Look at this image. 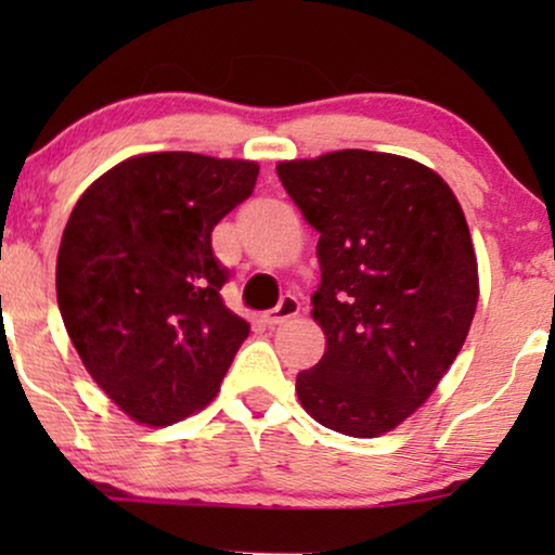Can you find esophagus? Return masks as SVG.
<instances>
[{"label": "esophagus", "mask_w": 555, "mask_h": 555, "mask_svg": "<svg viewBox=\"0 0 555 555\" xmlns=\"http://www.w3.org/2000/svg\"><path fill=\"white\" fill-rule=\"evenodd\" d=\"M298 313H300V302H298V298H295V295H283L278 306L272 308L268 315H264V323H268L270 328H275V325L291 321V318H295Z\"/></svg>", "instance_id": "1"}]
</instances>
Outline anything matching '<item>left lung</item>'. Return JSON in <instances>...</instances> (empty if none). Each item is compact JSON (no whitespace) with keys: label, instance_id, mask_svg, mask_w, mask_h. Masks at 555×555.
Masks as SVG:
<instances>
[{"label":"left lung","instance_id":"1","mask_svg":"<svg viewBox=\"0 0 555 555\" xmlns=\"http://www.w3.org/2000/svg\"><path fill=\"white\" fill-rule=\"evenodd\" d=\"M278 177L321 232L313 318L325 353L295 391L348 437L391 431L457 359L477 308V257L444 179L412 158L346 149L280 162Z\"/></svg>","mask_w":555,"mask_h":555}]
</instances>
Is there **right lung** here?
I'll use <instances>...</instances> for the list:
<instances>
[{"label": "right lung", "mask_w": 555, "mask_h": 555, "mask_svg": "<svg viewBox=\"0 0 555 555\" xmlns=\"http://www.w3.org/2000/svg\"><path fill=\"white\" fill-rule=\"evenodd\" d=\"M260 166L189 151L133 156L93 181L57 253V306L93 382L131 420L166 427L217 397L249 323L224 306L211 230Z\"/></svg>", "instance_id": "add662e5"}]
</instances>
